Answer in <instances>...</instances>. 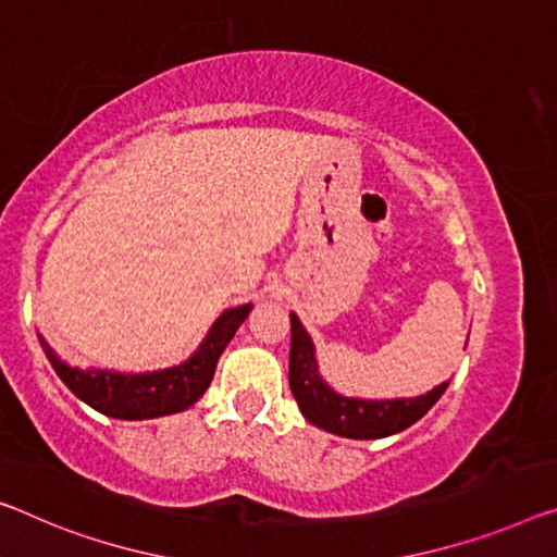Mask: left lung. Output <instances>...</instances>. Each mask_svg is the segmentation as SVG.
I'll return each instance as SVG.
<instances>
[{"label":"left lung","instance_id":"left-lung-1","mask_svg":"<svg viewBox=\"0 0 557 557\" xmlns=\"http://www.w3.org/2000/svg\"><path fill=\"white\" fill-rule=\"evenodd\" d=\"M288 386L298 408L308 423L323 431L344 435V438L371 441L406 431L435 406L448 383H441L425 396L393 398V400H363L346 398L333 391L321 379L315 363L313 341L301 326L296 313H290V358H288Z\"/></svg>","mask_w":557,"mask_h":557}]
</instances>
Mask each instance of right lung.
Segmentation results:
<instances>
[{"label":"right lung","mask_w":557,"mask_h":557,"mask_svg":"<svg viewBox=\"0 0 557 557\" xmlns=\"http://www.w3.org/2000/svg\"><path fill=\"white\" fill-rule=\"evenodd\" d=\"M251 308V304L226 308L189 361L164 368V371L116 373L99 371V368L82 371V368L64 363L41 336L39 344L45 348L51 368L76 398H82L84 404L109 418L144 421V418L178 413V410H186L203 396L221 354H224L228 341L234 338L236 329L246 321Z\"/></svg>","instance_id":"1"}]
</instances>
